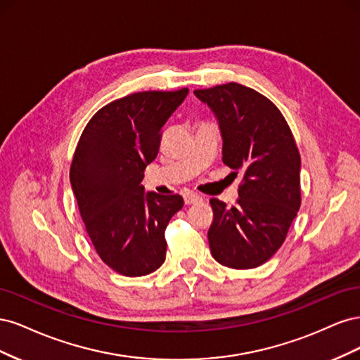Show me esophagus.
I'll use <instances>...</instances> for the list:
<instances>
[{
    "label": "esophagus",
    "instance_id": "esophagus-1",
    "mask_svg": "<svg viewBox=\"0 0 360 360\" xmlns=\"http://www.w3.org/2000/svg\"><path fill=\"white\" fill-rule=\"evenodd\" d=\"M201 200H202L201 195H198V193H186V195H184V202H186V204H195V202H198Z\"/></svg>",
    "mask_w": 360,
    "mask_h": 360
}]
</instances>
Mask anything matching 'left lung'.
<instances>
[{
	"instance_id": "obj_1",
	"label": "left lung",
	"mask_w": 360,
	"mask_h": 360,
	"mask_svg": "<svg viewBox=\"0 0 360 360\" xmlns=\"http://www.w3.org/2000/svg\"><path fill=\"white\" fill-rule=\"evenodd\" d=\"M193 94L214 112L222 160L243 171L236 205L212 198L209 245L213 258L231 269H254L284 243L300 207V155L284 115L266 96L228 82Z\"/></svg>"
}]
</instances>
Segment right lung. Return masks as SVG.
I'll use <instances>...</instances> for the list:
<instances>
[{
    "instance_id": "1",
    "label": "right lung",
    "mask_w": 360,
    "mask_h": 360,
    "mask_svg": "<svg viewBox=\"0 0 360 360\" xmlns=\"http://www.w3.org/2000/svg\"><path fill=\"white\" fill-rule=\"evenodd\" d=\"M188 93L143 91L108 103L76 146L70 183L85 230L120 275L144 276L165 261V228L184 202L180 195L146 193L141 181L158 156L163 124Z\"/></svg>"
}]
</instances>
